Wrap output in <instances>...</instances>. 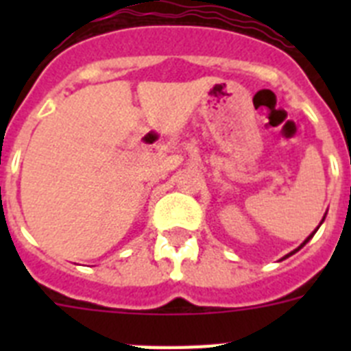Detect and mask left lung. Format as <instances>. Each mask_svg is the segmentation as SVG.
Here are the masks:
<instances>
[{"label": "left lung", "mask_w": 351, "mask_h": 351, "mask_svg": "<svg viewBox=\"0 0 351 351\" xmlns=\"http://www.w3.org/2000/svg\"><path fill=\"white\" fill-rule=\"evenodd\" d=\"M324 219H325V216H324ZM324 219H322V221H324ZM316 230H318V228H316ZM316 230H315V232H316ZM315 232H313V234H311V235H309V237H308V239H306V241H304V243H302V244H300V247H302V246H304V244L308 243L309 239H311V237H313V235H315ZM300 247H297V250H295V251H299V250H300ZM295 251H293V253H295ZM293 253H290V255H293ZM290 255H288V256H290ZM285 258H287V256H285Z\"/></svg>", "instance_id": "8db88e82"}]
</instances>
